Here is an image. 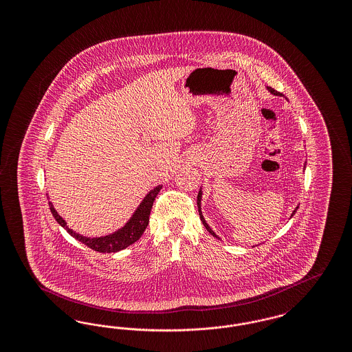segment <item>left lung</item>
<instances>
[{
	"instance_id": "left-lung-1",
	"label": "left lung",
	"mask_w": 352,
	"mask_h": 352,
	"mask_svg": "<svg viewBox=\"0 0 352 352\" xmlns=\"http://www.w3.org/2000/svg\"><path fill=\"white\" fill-rule=\"evenodd\" d=\"M268 89H269V91H270V92H272V94H273V95H280V94H278V92H277V91H274V89H273V88H269V87H268ZM201 190H199V194H198V210H199V217H201V223H203V226H204V227H206V230H207V231H208V232H210V234H212V236H214V237H218V236H217V234H215V232H214V231H212V230H211V228H210V227H208V224H207V223H206V220H204V218H203V215H201ZM297 208H298V207H297ZM297 208H296V210H294V211H293V214H292V217H293V215H294V214H296V211H297Z\"/></svg>"
}]
</instances>
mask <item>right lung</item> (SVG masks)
<instances>
[{
    "mask_svg": "<svg viewBox=\"0 0 352 352\" xmlns=\"http://www.w3.org/2000/svg\"><path fill=\"white\" fill-rule=\"evenodd\" d=\"M161 188H162V186H157L151 190V192L145 197L142 203L140 204V207L134 212L133 217L125 224V227H122L115 234H108L104 237H92L91 239V237H84L82 234L74 232L68 227L67 223L58 215V212L52 207L51 201H49V206H50L52 217L65 230H67L68 234L74 236L76 240H79L80 243H83L84 245H87L88 248H91L94 251L100 252V253H112V252L125 250L126 247L132 245L141 237V234H144V231L146 230V227L149 224V215H151L153 201L155 199V197Z\"/></svg>",
    "mask_w": 352,
    "mask_h": 352,
    "instance_id": "obj_1",
    "label": "right lung"
}]
</instances>
